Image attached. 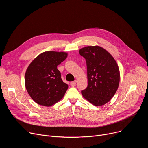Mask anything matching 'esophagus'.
<instances>
[{"label": "esophagus", "mask_w": 148, "mask_h": 148, "mask_svg": "<svg viewBox=\"0 0 148 148\" xmlns=\"http://www.w3.org/2000/svg\"><path fill=\"white\" fill-rule=\"evenodd\" d=\"M76 83H77V81H71L70 82V85L71 86H75L76 85Z\"/></svg>", "instance_id": "esophagus-1"}]
</instances>
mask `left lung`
<instances>
[{
  "label": "left lung",
  "instance_id": "left-lung-1",
  "mask_svg": "<svg viewBox=\"0 0 148 148\" xmlns=\"http://www.w3.org/2000/svg\"><path fill=\"white\" fill-rule=\"evenodd\" d=\"M86 60L88 86L81 91L83 97L95 106L107 103L116 93L120 81L117 63L103 48L87 46L79 50Z\"/></svg>",
  "mask_w": 148,
  "mask_h": 148
}]
</instances>
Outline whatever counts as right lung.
Masks as SVG:
<instances>
[{"label": "right lung", "instance_id": "add662e5", "mask_svg": "<svg viewBox=\"0 0 148 148\" xmlns=\"http://www.w3.org/2000/svg\"><path fill=\"white\" fill-rule=\"evenodd\" d=\"M67 55L63 51H45L36 57L28 66L25 76V87L37 103L50 107L64 97L69 86L62 81L57 67Z\"/></svg>", "mask_w": 148, "mask_h": 148}]
</instances>
